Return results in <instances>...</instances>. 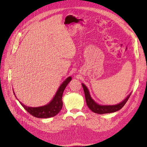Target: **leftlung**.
<instances>
[{"label":"left lung","instance_id":"1","mask_svg":"<svg viewBox=\"0 0 147 147\" xmlns=\"http://www.w3.org/2000/svg\"><path fill=\"white\" fill-rule=\"evenodd\" d=\"M82 86L84 89V91L85 96H86V100L87 102V105L88 107L94 113H98V114H105V113H110L115 112L120 109H121L125 103L128 100L131 93L125 98L124 100H123L121 102H120L119 104L115 105H100L96 103L91 97L88 89L87 88V87L82 84Z\"/></svg>","mask_w":147,"mask_h":147}]
</instances>
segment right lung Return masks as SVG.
Segmentation results:
<instances>
[{
  "mask_svg": "<svg viewBox=\"0 0 147 147\" xmlns=\"http://www.w3.org/2000/svg\"><path fill=\"white\" fill-rule=\"evenodd\" d=\"M71 80V77H69L67 78L65 81H63L60 87L59 88L57 91L56 92V95L52 99V100L47 105L45 106L40 107H28L23 103L20 102V104L22 107L32 116L38 117V118H49L56 116L60 110L62 109L63 107V101H62V96L63 93L68 84ZM14 94V92H13ZM16 96V95H15ZM17 98V97H16Z\"/></svg>",
  "mask_w": 147,
  "mask_h": 147,
  "instance_id": "add662e5",
  "label": "right lung"
}]
</instances>
